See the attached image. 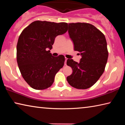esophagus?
<instances>
[{
	"label": "esophagus",
	"instance_id": "1",
	"mask_svg": "<svg viewBox=\"0 0 125 125\" xmlns=\"http://www.w3.org/2000/svg\"><path fill=\"white\" fill-rule=\"evenodd\" d=\"M67 60H68V58L65 57V63H64L65 65L67 64H66V62H67Z\"/></svg>",
	"mask_w": 125,
	"mask_h": 125
}]
</instances>
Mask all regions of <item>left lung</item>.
Listing matches in <instances>:
<instances>
[{
  "label": "left lung",
  "instance_id": "obj_1",
  "mask_svg": "<svg viewBox=\"0 0 125 125\" xmlns=\"http://www.w3.org/2000/svg\"><path fill=\"white\" fill-rule=\"evenodd\" d=\"M68 33L74 43V50L81 53L80 62L68 59L67 64L73 73L67 78L73 87L86 89L98 81L105 71L108 50L105 35L89 23H69Z\"/></svg>",
  "mask_w": 125,
  "mask_h": 125
}]
</instances>
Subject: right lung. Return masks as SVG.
I'll list each match as a JSON object with an SVG mask.
<instances>
[{
	"instance_id": "add662e5",
	"label": "right lung",
	"mask_w": 125,
	"mask_h": 125,
	"mask_svg": "<svg viewBox=\"0 0 125 125\" xmlns=\"http://www.w3.org/2000/svg\"><path fill=\"white\" fill-rule=\"evenodd\" d=\"M68 24L37 20L23 30L16 46V60L22 77L31 88L43 90L53 83L56 73L64 64L63 55L53 57L57 36L67 32Z\"/></svg>"
}]
</instances>
